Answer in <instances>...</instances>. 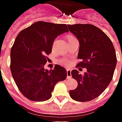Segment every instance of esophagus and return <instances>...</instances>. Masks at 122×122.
<instances>
[{
    "instance_id": "esophagus-1",
    "label": "esophagus",
    "mask_w": 122,
    "mask_h": 122,
    "mask_svg": "<svg viewBox=\"0 0 122 122\" xmlns=\"http://www.w3.org/2000/svg\"><path fill=\"white\" fill-rule=\"evenodd\" d=\"M67 78H70L71 77V70H67Z\"/></svg>"
}]
</instances>
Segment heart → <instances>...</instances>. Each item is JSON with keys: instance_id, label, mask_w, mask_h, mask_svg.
Listing matches in <instances>:
<instances>
[{"instance_id": "obj_1", "label": "heart", "mask_w": 122, "mask_h": 122, "mask_svg": "<svg viewBox=\"0 0 122 122\" xmlns=\"http://www.w3.org/2000/svg\"><path fill=\"white\" fill-rule=\"evenodd\" d=\"M74 37L73 36H69V37H68V40L69 39H71V38H73ZM61 64H63V66H67L68 65H69V61L67 60V59H62L60 61Z\"/></svg>"}]
</instances>
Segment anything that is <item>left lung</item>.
<instances>
[{
	"mask_svg": "<svg viewBox=\"0 0 122 122\" xmlns=\"http://www.w3.org/2000/svg\"><path fill=\"white\" fill-rule=\"evenodd\" d=\"M67 26L80 43L78 58L81 61L76 67H85L87 70L82 75L76 70L71 71L78 87L70 91V96L79 102L91 101L103 92L113 78L117 64L113 44L109 37L94 25L77 24Z\"/></svg>",
	"mask_w": 122,
	"mask_h": 122,
	"instance_id": "left-lung-1",
	"label": "left lung"
}]
</instances>
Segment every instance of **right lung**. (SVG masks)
<instances>
[{"instance_id": "1", "label": "right lung", "mask_w": 122, "mask_h": 122, "mask_svg": "<svg viewBox=\"0 0 122 122\" xmlns=\"http://www.w3.org/2000/svg\"><path fill=\"white\" fill-rule=\"evenodd\" d=\"M65 24L36 22L20 32L11 49L10 69L20 92L30 100L50 99L55 85L67 78L65 68L55 65L48 70L44 66L55 38L68 32Z\"/></svg>"}]
</instances>
